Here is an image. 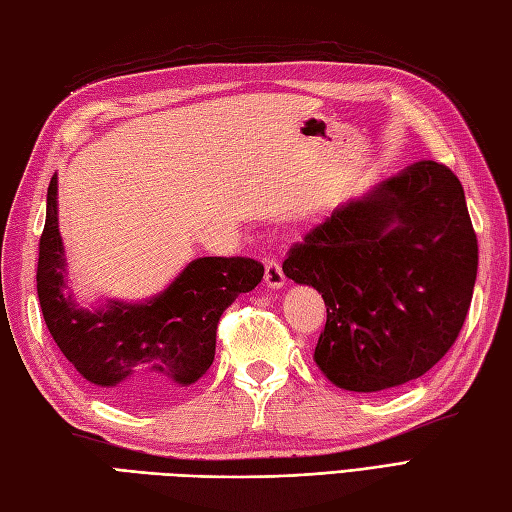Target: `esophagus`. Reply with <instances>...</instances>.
Masks as SVG:
<instances>
[{
	"label": "esophagus",
	"mask_w": 512,
	"mask_h": 512,
	"mask_svg": "<svg viewBox=\"0 0 512 512\" xmlns=\"http://www.w3.org/2000/svg\"><path fill=\"white\" fill-rule=\"evenodd\" d=\"M265 282L269 289H282L286 284V276L276 258H265Z\"/></svg>",
	"instance_id": "34e87169"
}]
</instances>
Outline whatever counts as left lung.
<instances>
[{"label": "left lung", "mask_w": 512, "mask_h": 512, "mask_svg": "<svg viewBox=\"0 0 512 512\" xmlns=\"http://www.w3.org/2000/svg\"><path fill=\"white\" fill-rule=\"evenodd\" d=\"M282 271L326 302L315 363L332 384L376 393L415 380L450 352L476 284L463 184L441 162H415L332 210Z\"/></svg>", "instance_id": "obj_1"}]
</instances>
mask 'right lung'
Masks as SVG:
<instances>
[{"instance_id": "obj_1", "label": "right lung", "mask_w": 512, "mask_h": 512, "mask_svg": "<svg viewBox=\"0 0 512 512\" xmlns=\"http://www.w3.org/2000/svg\"><path fill=\"white\" fill-rule=\"evenodd\" d=\"M58 180L47 189L36 291L49 334L82 378L110 400L149 406L197 382L213 365L217 323L236 297L256 289L265 267L254 258L206 256L189 263L143 304L86 310L65 295L67 263L58 232Z\"/></svg>"}]
</instances>
